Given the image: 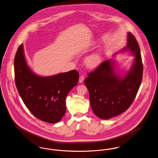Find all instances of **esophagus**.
Listing matches in <instances>:
<instances>
[{
    "mask_svg": "<svg viewBox=\"0 0 158 158\" xmlns=\"http://www.w3.org/2000/svg\"><path fill=\"white\" fill-rule=\"evenodd\" d=\"M84 80V76L81 75L80 77H79V83H82L83 81Z\"/></svg>",
    "mask_w": 158,
    "mask_h": 158,
    "instance_id": "34e87169",
    "label": "esophagus"
}]
</instances>
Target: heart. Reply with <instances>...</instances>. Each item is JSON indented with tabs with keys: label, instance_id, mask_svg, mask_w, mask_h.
<instances>
[{
	"label": "heart",
	"instance_id": "heart-1",
	"mask_svg": "<svg viewBox=\"0 0 158 158\" xmlns=\"http://www.w3.org/2000/svg\"><path fill=\"white\" fill-rule=\"evenodd\" d=\"M102 62V55L100 52H94L88 56L85 60V63L88 67L94 69L97 67Z\"/></svg>",
	"mask_w": 158,
	"mask_h": 158
}]
</instances>
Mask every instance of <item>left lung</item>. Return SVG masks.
<instances>
[{
    "label": "left lung",
    "mask_w": 158,
    "mask_h": 158,
    "mask_svg": "<svg viewBox=\"0 0 158 158\" xmlns=\"http://www.w3.org/2000/svg\"><path fill=\"white\" fill-rule=\"evenodd\" d=\"M127 41L126 46L120 52H130L135 56L129 71L117 73L115 62L110 59L103 62L84 80L91 107L101 119H109L125 112L134 102L141 85L143 65L139 46L131 32L127 33Z\"/></svg>",
    "instance_id": "1"
}]
</instances>
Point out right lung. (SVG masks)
I'll return each instance as SVG.
<instances>
[{"instance_id":"1","label":"right lung","mask_w":158,"mask_h":158,"mask_svg":"<svg viewBox=\"0 0 158 158\" xmlns=\"http://www.w3.org/2000/svg\"><path fill=\"white\" fill-rule=\"evenodd\" d=\"M14 73L18 92L30 112L43 122H60L66 111V97L77 84L78 72L73 70L50 76L37 75L27 64L22 44L15 56Z\"/></svg>"}]
</instances>
